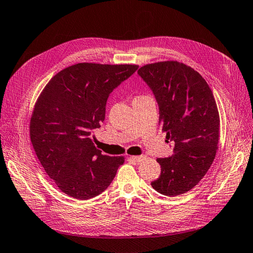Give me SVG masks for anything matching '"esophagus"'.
Returning <instances> with one entry per match:
<instances>
[{"mask_svg":"<svg viewBox=\"0 0 253 253\" xmlns=\"http://www.w3.org/2000/svg\"><path fill=\"white\" fill-rule=\"evenodd\" d=\"M130 159H132L135 162H138V163H139V162L143 161L145 159V156H134V157H132Z\"/></svg>","mask_w":253,"mask_h":253,"instance_id":"1","label":"esophagus"}]
</instances>
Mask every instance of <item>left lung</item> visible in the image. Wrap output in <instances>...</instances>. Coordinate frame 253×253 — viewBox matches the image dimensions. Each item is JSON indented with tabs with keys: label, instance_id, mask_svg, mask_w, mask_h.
<instances>
[{
	"label": "left lung",
	"instance_id": "left-lung-1",
	"mask_svg": "<svg viewBox=\"0 0 253 253\" xmlns=\"http://www.w3.org/2000/svg\"><path fill=\"white\" fill-rule=\"evenodd\" d=\"M138 75L153 91L159 123L174 144L173 155L157 159L161 175L151 183L159 193L177 196L193 189L215 159L219 142V113L206 80L177 61L147 64Z\"/></svg>",
	"mask_w": 253,
	"mask_h": 253
}]
</instances>
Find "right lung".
Wrapping results in <instances>:
<instances>
[{
  "mask_svg": "<svg viewBox=\"0 0 253 253\" xmlns=\"http://www.w3.org/2000/svg\"><path fill=\"white\" fill-rule=\"evenodd\" d=\"M138 67L78 63L50 79L39 95L30 137L46 174L65 194L82 200L99 195L124 164V157L102 155L90 136L105 120L110 93Z\"/></svg>",
  "mask_w": 253,
  "mask_h": 253,
  "instance_id": "1",
  "label": "right lung"
}]
</instances>
